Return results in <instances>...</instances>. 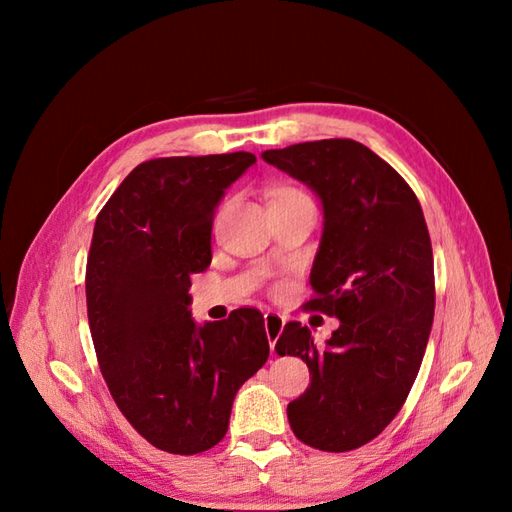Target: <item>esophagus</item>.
<instances>
[{
	"mask_svg": "<svg viewBox=\"0 0 512 512\" xmlns=\"http://www.w3.org/2000/svg\"><path fill=\"white\" fill-rule=\"evenodd\" d=\"M284 317L277 312H266L264 314V325H266V334H268V341H270V350L275 352V345H277V339L281 336V332H284Z\"/></svg>",
	"mask_w": 512,
	"mask_h": 512,
	"instance_id": "34e87169",
	"label": "esophagus"
}]
</instances>
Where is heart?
I'll list each match as a JSON object with an SVG mask.
<instances>
[{
    "label": "heart",
    "instance_id": "b5f03b06",
    "mask_svg": "<svg viewBox=\"0 0 512 512\" xmlns=\"http://www.w3.org/2000/svg\"><path fill=\"white\" fill-rule=\"evenodd\" d=\"M273 200H308V198H306V195H303L299 189H290V187H284V189L275 191Z\"/></svg>",
    "mask_w": 512,
    "mask_h": 512
}]
</instances>
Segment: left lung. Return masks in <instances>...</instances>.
<instances>
[{"mask_svg": "<svg viewBox=\"0 0 512 512\" xmlns=\"http://www.w3.org/2000/svg\"><path fill=\"white\" fill-rule=\"evenodd\" d=\"M262 158L321 200L306 308L341 321L325 347L299 321L279 336L277 354L301 356L310 369V387L288 405L290 427L308 447L352 451L396 418L427 350L436 308L427 222L400 173L356 140H314Z\"/></svg>", "mask_w": 512, "mask_h": 512, "instance_id": "obj_1", "label": "left lung"}]
</instances>
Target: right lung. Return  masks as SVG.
<instances>
[{
    "label": "right lung",
    "instance_id": "1",
    "mask_svg": "<svg viewBox=\"0 0 512 512\" xmlns=\"http://www.w3.org/2000/svg\"><path fill=\"white\" fill-rule=\"evenodd\" d=\"M250 165L248 151L140 162L96 217L85 273L96 358L123 416L167 453L215 447L237 389L268 361L259 310L204 325L189 310L217 204Z\"/></svg>",
    "mask_w": 512,
    "mask_h": 512
}]
</instances>
